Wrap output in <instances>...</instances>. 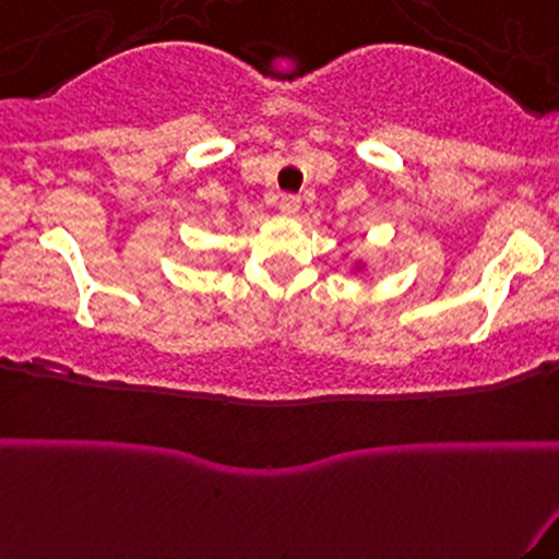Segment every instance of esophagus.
<instances>
[{
    "instance_id": "esophagus-1",
    "label": "esophagus",
    "mask_w": 559,
    "mask_h": 559,
    "mask_svg": "<svg viewBox=\"0 0 559 559\" xmlns=\"http://www.w3.org/2000/svg\"><path fill=\"white\" fill-rule=\"evenodd\" d=\"M299 197H294V194H286V197H281V204H278V210H281V215H286V217H294L299 213Z\"/></svg>"
}]
</instances>
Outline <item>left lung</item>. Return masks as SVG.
I'll return each instance as SVG.
<instances>
[{"label": "left lung", "mask_w": 559, "mask_h": 559, "mask_svg": "<svg viewBox=\"0 0 559 559\" xmlns=\"http://www.w3.org/2000/svg\"><path fill=\"white\" fill-rule=\"evenodd\" d=\"M365 267H368V262H365V260H355V262H352V273H362Z\"/></svg>", "instance_id": "1"}]
</instances>
